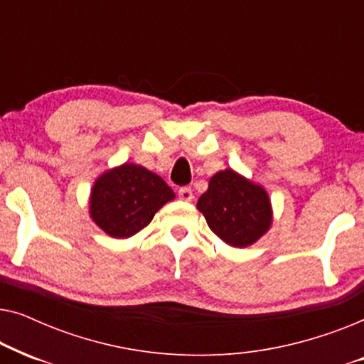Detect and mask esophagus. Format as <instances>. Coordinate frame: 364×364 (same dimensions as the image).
I'll use <instances>...</instances> for the list:
<instances>
[{
    "mask_svg": "<svg viewBox=\"0 0 364 364\" xmlns=\"http://www.w3.org/2000/svg\"><path fill=\"white\" fill-rule=\"evenodd\" d=\"M178 198L183 202H191L193 198V192L191 187H182L181 191H178Z\"/></svg>",
    "mask_w": 364,
    "mask_h": 364,
    "instance_id": "obj_1",
    "label": "esophagus"
}]
</instances>
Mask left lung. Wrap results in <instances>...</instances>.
<instances>
[{
	"instance_id": "left-lung-1",
	"label": "left lung",
	"mask_w": 364,
	"mask_h": 364,
	"mask_svg": "<svg viewBox=\"0 0 364 364\" xmlns=\"http://www.w3.org/2000/svg\"><path fill=\"white\" fill-rule=\"evenodd\" d=\"M210 230L235 248H245L270 230L273 208L265 187L242 173L225 168L208 181L197 202Z\"/></svg>"
}]
</instances>
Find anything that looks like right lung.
Instances as JSON below:
<instances>
[{"mask_svg":"<svg viewBox=\"0 0 364 364\" xmlns=\"http://www.w3.org/2000/svg\"><path fill=\"white\" fill-rule=\"evenodd\" d=\"M176 198L164 178L132 162L107 168L92 183L89 217L112 238H129Z\"/></svg>","mask_w":364,"mask_h":364,"instance_id":"obj_1","label":"right lung"}]
</instances>
